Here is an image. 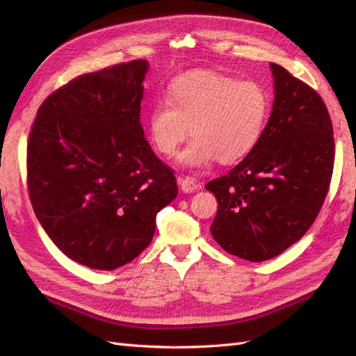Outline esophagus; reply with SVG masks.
<instances>
[{"mask_svg": "<svg viewBox=\"0 0 356 356\" xmlns=\"http://www.w3.org/2000/svg\"><path fill=\"white\" fill-rule=\"evenodd\" d=\"M178 182H179V186H181V190L184 191V193H193V191H196V190L200 188L199 182L195 178H191V177H179Z\"/></svg>", "mask_w": 356, "mask_h": 356, "instance_id": "34e87169", "label": "esophagus"}]
</instances>
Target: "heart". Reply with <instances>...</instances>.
<instances>
[{"instance_id":"b5f03b06","label":"heart","mask_w":356,"mask_h":356,"mask_svg":"<svg viewBox=\"0 0 356 356\" xmlns=\"http://www.w3.org/2000/svg\"><path fill=\"white\" fill-rule=\"evenodd\" d=\"M268 106V95L258 83L196 70L169 84L166 99L147 115V132L157 152L169 157L191 129L195 138L179 154L182 166L207 168L215 160L230 165L257 145Z\"/></svg>"}]
</instances>
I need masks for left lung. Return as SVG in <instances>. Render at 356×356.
Segmentation results:
<instances>
[{
  "instance_id": "left-lung-1",
  "label": "left lung",
  "mask_w": 356,
  "mask_h": 356,
  "mask_svg": "<svg viewBox=\"0 0 356 356\" xmlns=\"http://www.w3.org/2000/svg\"><path fill=\"white\" fill-rule=\"evenodd\" d=\"M275 101L252 152L204 188L218 200L212 238L224 251L266 261L300 241L322 208L334 168L332 124L316 90L270 63Z\"/></svg>"
}]
</instances>
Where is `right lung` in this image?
<instances>
[{
	"label": "right lung",
	"mask_w": 356,
	"mask_h": 356,
	"mask_svg": "<svg viewBox=\"0 0 356 356\" xmlns=\"http://www.w3.org/2000/svg\"><path fill=\"white\" fill-rule=\"evenodd\" d=\"M147 71L139 59L80 75L47 96L29 132L37 218L63 254L98 270L141 254L157 212L178 195L139 122Z\"/></svg>",
	"instance_id": "1"
}]
</instances>
